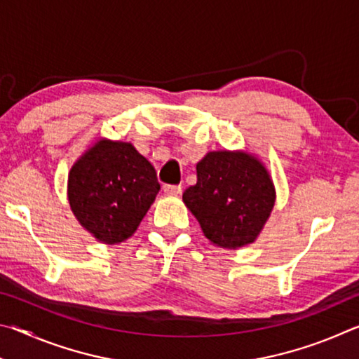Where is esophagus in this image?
<instances>
[{
    "mask_svg": "<svg viewBox=\"0 0 359 359\" xmlns=\"http://www.w3.org/2000/svg\"><path fill=\"white\" fill-rule=\"evenodd\" d=\"M163 190H165L166 194H180L182 188L180 185H165L163 187Z\"/></svg>",
    "mask_w": 359,
    "mask_h": 359,
    "instance_id": "1",
    "label": "esophagus"
}]
</instances>
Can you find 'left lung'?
<instances>
[{"instance_id":"left-lung-1","label":"left lung","mask_w":359,"mask_h":359,"mask_svg":"<svg viewBox=\"0 0 359 359\" xmlns=\"http://www.w3.org/2000/svg\"><path fill=\"white\" fill-rule=\"evenodd\" d=\"M185 205L210 244L238 250L258 239L276 205V187L264 163L245 150H214L196 165Z\"/></svg>"}]
</instances>
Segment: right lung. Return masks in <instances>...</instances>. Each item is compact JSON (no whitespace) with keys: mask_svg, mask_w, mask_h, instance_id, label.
Listing matches in <instances>:
<instances>
[{"mask_svg":"<svg viewBox=\"0 0 359 359\" xmlns=\"http://www.w3.org/2000/svg\"><path fill=\"white\" fill-rule=\"evenodd\" d=\"M158 191L155 168L131 142L100 137L68 174L72 214L85 231L107 245L136 233Z\"/></svg>","mask_w":359,"mask_h":359,"instance_id":"right-lung-1","label":"right lung"}]
</instances>
